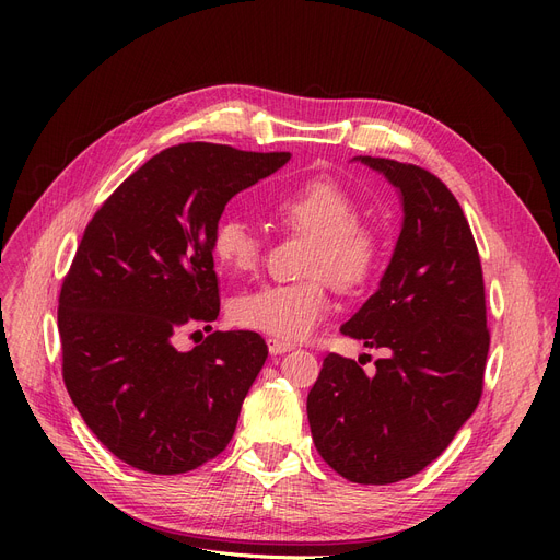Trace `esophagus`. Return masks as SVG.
I'll return each instance as SVG.
<instances>
[{
  "label": "esophagus",
  "mask_w": 560,
  "mask_h": 560,
  "mask_svg": "<svg viewBox=\"0 0 560 560\" xmlns=\"http://www.w3.org/2000/svg\"><path fill=\"white\" fill-rule=\"evenodd\" d=\"M268 349H270L272 357H281V354H285V351L295 349V345L285 342V340H279V338H270V340H268Z\"/></svg>",
  "instance_id": "obj_1"
}]
</instances>
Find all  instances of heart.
<instances>
[{
    "label": "heart",
    "instance_id": "b5f03b06",
    "mask_svg": "<svg viewBox=\"0 0 560 560\" xmlns=\"http://www.w3.org/2000/svg\"><path fill=\"white\" fill-rule=\"evenodd\" d=\"M272 213L285 226L313 235L302 281L268 283L231 302V319L281 340L311 336L331 311V281L345 292H359L374 281L386 256V238L374 222L359 218L361 203L342 182L311 174L281 190ZM262 243L241 215L226 213L211 231V254L226 272H254Z\"/></svg>",
    "mask_w": 560,
    "mask_h": 560
}]
</instances>
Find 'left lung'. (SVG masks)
<instances>
[{
	"instance_id": "8db88e82",
	"label": "left lung",
	"mask_w": 560,
	"mask_h": 560,
	"mask_svg": "<svg viewBox=\"0 0 560 560\" xmlns=\"http://www.w3.org/2000/svg\"><path fill=\"white\" fill-rule=\"evenodd\" d=\"M361 161L401 190L404 226L378 290L340 334L390 357L368 376L361 361L329 354L306 413L329 467L386 486L422 472L475 413L490 329L479 249L452 190L413 163Z\"/></svg>"
}]
</instances>
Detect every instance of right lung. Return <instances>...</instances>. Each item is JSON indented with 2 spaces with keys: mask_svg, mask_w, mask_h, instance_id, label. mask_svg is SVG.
I'll use <instances>...</instances> for the list:
<instances>
[{
  "mask_svg": "<svg viewBox=\"0 0 560 560\" xmlns=\"http://www.w3.org/2000/svg\"><path fill=\"white\" fill-rule=\"evenodd\" d=\"M290 152L184 142L147 161L88 222L58 295L63 381L102 445L150 475L215 458L238 424L268 345L215 331L176 338L220 313L211 231L226 201Z\"/></svg>",
  "mask_w": 560,
  "mask_h": 560,
  "instance_id": "add662e5",
  "label": "right lung"
}]
</instances>
